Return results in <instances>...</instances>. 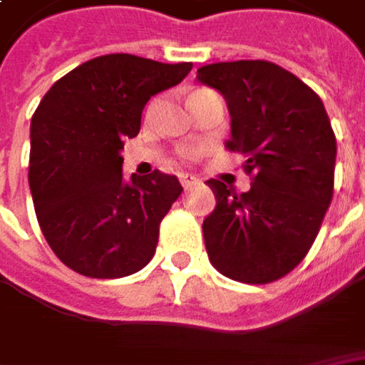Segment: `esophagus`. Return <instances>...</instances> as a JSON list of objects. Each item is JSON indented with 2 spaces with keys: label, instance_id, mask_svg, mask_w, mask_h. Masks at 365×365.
I'll use <instances>...</instances> for the list:
<instances>
[{
  "label": "esophagus",
  "instance_id": "obj_1",
  "mask_svg": "<svg viewBox=\"0 0 365 365\" xmlns=\"http://www.w3.org/2000/svg\"><path fill=\"white\" fill-rule=\"evenodd\" d=\"M180 185H182L185 189H190V187L199 185V178L192 175H180Z\"/></svg>",
  "mask_w": 365,
  "mask_h": 365
}]
</instances>
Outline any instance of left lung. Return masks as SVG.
Segmentation results:
<instances>
[{
  "label": "left lung",
  "mask_w": 365,
  "mask_h": 365,
  "mask_svg": "<svg viewBox=\"0 0 365 365\" xmlns=\"http://www.w3.org/2000/svg\"><path fill=\"white\" fill-rule=\"evenodd\" d=\"M199 83L223 95L230 152H242L252 187L207 180L215 209L205 217L209 262L237 282L266 284L307 256L333 197L337 142L323 101L301 78L266 61L201 66Z\"/></svg>",
  "instance_id": "obj_1"
}]
</instances>
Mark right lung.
<instances>
[{
	"instance_id": "obj_1",
	"label": "right lung",
	"mask_w": 365,
	"mask_h": 365,
	"mask_svg": "<svg viewBox=\"0 0 365 365\" xmlns=\"http://www.w3.org/2000/svg\"><path fill=\"white\" fill-rule=\"evenodd\" d=\"M190 63L106 54L73 68L44 95L30 123V190L46 242L71 270L121 278L152 259L162 217L180 195L175 175H121V150L156 93Z\"/></svg>"
}]
</instances>
